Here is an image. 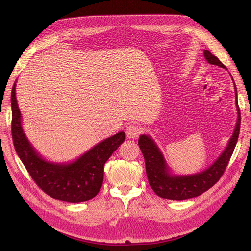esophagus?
<instances>
[{
  "label": "esophagus",
  "mask_w": 251,
  "mask_h": 251,
  "mask_svg": "<svg viewBox=\"0 0 251 251\" xmlns=\"http://www.w3.org/2000/svg\"><path fill=\"white\" fill-rule=\"evenodd\" d=\"M141 128L137 125H132L126 128V137L128 139H136L140 135Z\"/></svg>",
  "instance_id": "esophagus-1"
}]
</instances>
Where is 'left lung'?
Segmentation results:
<instances>
[{
  "mask_svg": "<svg viewBox=\"0 0 251 251\" xmlns=\"http://www.w3.org/2000/svg\"><path fill=\"white\" fill-rule=\"evenodd\" d=\"M203 54L206 62L210 65H216L226 69L225 66L220 62L219 58L212 55L208 50H204ZM232 81L234 85L233 79ZM234 95L238 118L232 136L228 143H227L226 148L222 151V154L216 159L215 162L210 166L200 173L191 175L175 174L171 170L168 162H166L162 151L158 148L155 140L150 135H140L138 144L143 154L144 161H146V171L149 183L157 196L171 200H185L194 198V197H198L204 192H206L207 189L214 186L219 179L221 178L233 153L240 133L241 114L238 105V94L235 85Z\"/></svg>",
  "mask_w": 251,
  "mask_h": 251,
  "instance_id": "8db88e82",
  "label": "left lung"
}]
</instances>
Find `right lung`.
Returning a JSON list of instances; mask_svg holds the SVG:
<instances>
[{
	"label": "right lung",
	"mask_w": 251,
	"mask_h": 251,
	"mask_svg": "<svg viewBox=\"0 0 251 251\" xmlns=\"http://www.w3.org/2000/svg\"><path fill=\"white\" fill-rule=\"evenodd\" d=\"M17 80L11 91L12 139L17 154L30 176L43 191L54 199L69 203L94 198L103 181V165L126 139L119 132L100 141L69 162H53L44 158L26 136L22 124L16 93Z\"/></svg>",
	"instance_id": "obj_1"
}]
</instances>
